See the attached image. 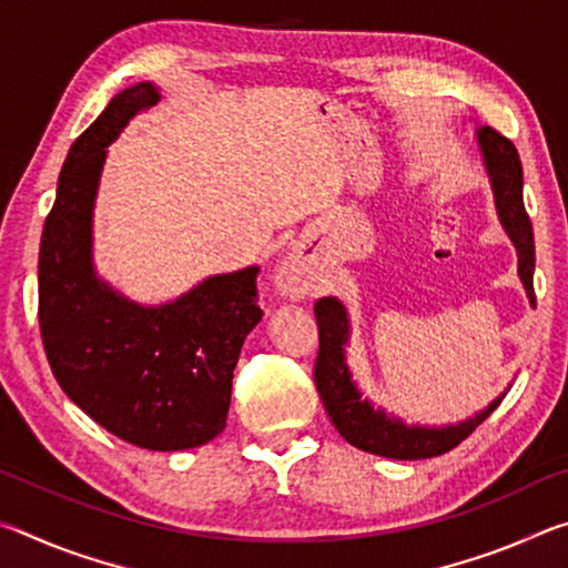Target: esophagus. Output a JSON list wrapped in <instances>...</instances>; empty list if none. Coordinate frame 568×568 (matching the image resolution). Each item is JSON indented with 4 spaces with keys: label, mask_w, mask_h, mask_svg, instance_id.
Returning a JSON list of instances; mask_svg holds the SVG:
<instances>
[{
    "label": "esophagus",
    "mask_w": 568,
    "mask_h": 568,
    "mask_svg": "<svg viewBox=\"0 0 568 568\" xmlns=\"http://www.w3.org/2000/svg\"><path fill=\"white\" fill-rule=\"evenodd\" d=\"M275 281H277V287H281L285 295L303 293L307 287L303 261H297V257H287V261L281 265V271H277Z\"/></svg>",
    "instance_id": "1"
}]
</instances>
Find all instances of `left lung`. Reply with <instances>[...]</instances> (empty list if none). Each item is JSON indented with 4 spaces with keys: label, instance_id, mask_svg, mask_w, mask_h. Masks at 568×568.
<instances>
[{
    "label": "left lung",
    "instance_id": "obj_1",
    "mask_svg": "<svg viewBox=\"0 0 568 568\" xmlns=\"http://www.w3.org/2000/svg\"><path fill=\"white\" fill-rule=\"evenodd\" d=\"M478 145L484 152L488 175H491L498 217L506 227L508 237L514 240L518 250V275H521L528 301L536 305L534 293V227L524 207V172L521 160L514 142L504 138L494 128L478 130ZM315 321H318V358H315V388L321 393V400L333 426L348 440L351 446L368 450V454L416 460L434 458L456 448L460 440H466L474 430L488 418L491 408L478 413L476 418H468L458 426L448 428H408L406 423L386 416L383 410H373L368 400L361 398L351 383L348 365L343 361V343L348 338V318H345L343 303L335 297H321L315 303Z\"/></svg>",
    "mask_w": 568,
    "mask_h": 568
}]
</instances>
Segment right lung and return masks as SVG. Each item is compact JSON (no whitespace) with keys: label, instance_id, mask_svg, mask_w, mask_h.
<instances>
[{"label":"right lung","instance_id":"add662e5","mask_svg":"<svg viewBox=\"0 0 568 568\" xmlns=\"http://www.w3.org/2000/svg\"><path fill=\"white\" fill-rule=\"evenodd\" d=\"M152 84L110 100L74 140L40 245V333L60 388L92 420L132 446L182 450L223 434L245 335L263 318L257 267L215 275L162 307H138L92 273V203L104 148Z\"/></svg>","mask_w":568,"mask_h":568}]
</instances>
